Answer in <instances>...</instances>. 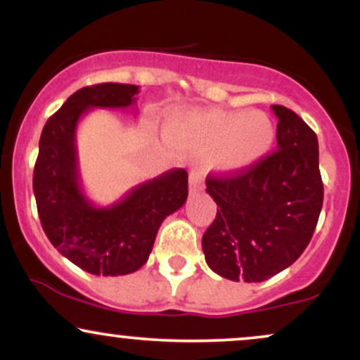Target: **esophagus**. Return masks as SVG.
Listing matches in <instances>:
<instances>
[{"instance_id": "esophagus-1", "label": "esophagus", "mask_w": 360, "mask_h": 360, "mask_svg": "<svg viewBox=\"0 0 360 360\" xmlns=\"http://www.w3.org/2000/svg\"><path fill=\"white\" fill-rule=\"evenodd\" d=\"M203 189V181H201V174L196 171V169H191L189 172V191L198 193Z\"/></svg>"}]
</instances>
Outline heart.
<instances>
[{"label": "heart", "instance_id": "b5f03b06", "mask_svg": "<svg viewBox=\"0 0 360 360\" xmlns=\"http://www.w3.org/2000/svg\"><path fill=\"white\" fill-rule=\"evenodd\" d=\"M169 135L208 152L206 164L220 174H238L271 152L276 125L264 111L210 108L174 118Z\"/></svg>", "mask_w": 360, "mask_h": 360}]
</instances>
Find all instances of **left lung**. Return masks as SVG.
I'll return each instance as SVG.
<instances>
[{"mask_svg":"<svg viewBox=\"0 0 360 360\" xmlns=\"http://www.w3.org/2000/svg\"><path fill=\"white\" fill-rule=\"evenodd\" d=\"M272 111L278 150L238 174L206 177L218 213L201 245L210 269L230 281L262 283L291 266L323 205L316 134L286 106Z\"/></svg>","mask_w":360,"mask_h":360,"instance_id":"1","label":"left lung"}]
</instances>
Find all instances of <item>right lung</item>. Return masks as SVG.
Listing matches in <instances>:
<instances>
[{"instance_id": "right-lung-1", "label": "right lung", "mask_w": 360, "mask_h": 360, "mask_svg": "<svg viewBox=\"0 0 360 360\" xmlns=\"http://www.w3.org/2000/svg\"><path fill=\"white\" fill-rule=\"evenodd\" d=\"M139 86L105 82L71 94L45 123L34 169L40 223L51 243L82 271L125 276L147 262L160 223L188 198V172L172 169L135 186L110 206L82 191L76 130L93 108H130Z\"/></svg>"}]
</instances>
